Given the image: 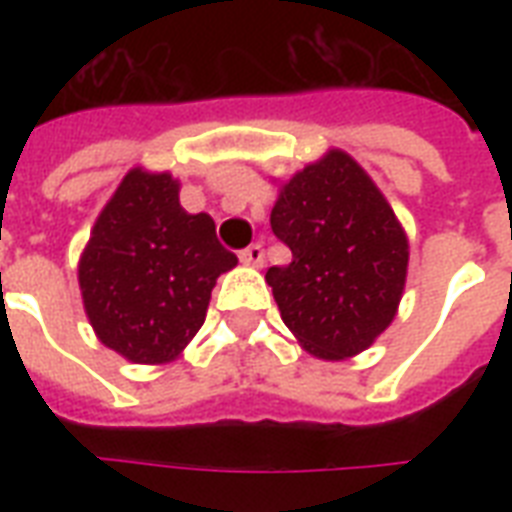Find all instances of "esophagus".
<instances>
[{"label": "esophagus", "mask_w": 512, "mask_h": 512, "mask_svg": "<svg viewBox=\"0 0 512 512\" xmlns=\"http://www.w3.org/2000/svg\"><path fill=\"white\" fill-rule=\"evenodd\" d=\"M239 260L244 265H252V268H260L265 260V249L263 244H249L247 249H241L239 252Z\"/></svg>", "instance_id": "1"}]
</instances>
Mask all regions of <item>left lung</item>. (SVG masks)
<instances>
[{"mask_svg": "<svg viewBox=\"0 0 512 512\" xmlns=\"http://www.w3.org/2000/svg\"><path fill=\"white\" fill-rule=\"evenodd\" d=\"M271 228L292 263L265 281L297 342L327 361L369 348L396 316L409 265L404 228L372 177L332 148L281 185Z\"/></svg>", "mask_w": 512, "mask_h": 512, "instance_id": "1", "label": "left lung"}]
</instances>
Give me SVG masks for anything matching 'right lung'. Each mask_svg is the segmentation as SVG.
I'll list each match as a JSON object with an SVG mask.
<instances>
[{"label": "right lung", "mask_w": 512, "mask_h": 512, "mask_svg": "<svg viewBox=\"0 0 512 512\" xmlns=\"http://www.w3.org/2000/svg\"><path fill=\"white\" fill-rule=\"evenodd\" d=\"M170 172L135 167L92 225L79 257L84 311L98 340L132 364H167L199 332L220 273L239 263L215 220L180 207Z\"/></svg>", "instance_id": "1"}]
</instances>
